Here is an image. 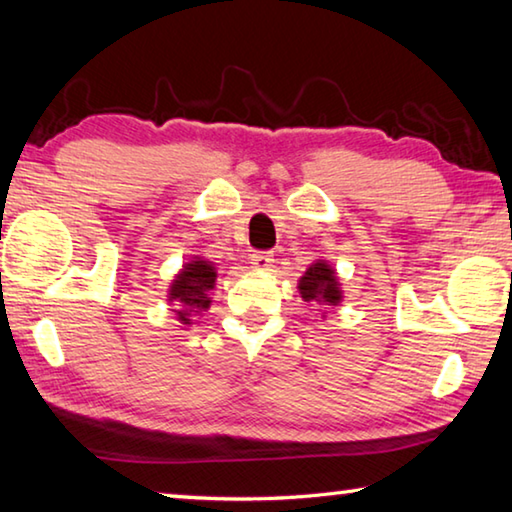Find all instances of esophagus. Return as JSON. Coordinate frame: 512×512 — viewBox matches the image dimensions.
I'll list each match as a JSON object with an SVG mask.
<instances>
[{
  "label": "esophagus",
  "instance_id": "34e87169",
  "mask_svg": "<svg viewBox=\"0 0 512 512\" xmlns=\"http://www.w3.org/2000/svg\"><path fill=\"white\" fill-rule=\"evenodd\" d=\"M250 264H253V268H257V271H268V268L273 266V255L271 253H255V255H250Z\"/></svg>",
  "mask_w": 512,
  "mask_h": 512
}]
</instances>
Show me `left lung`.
I'll list each match as a JSON object with an SVG mask.
<instances>
[{
	"mask_svg": "<svg viewBox=\"0 0 512 512\" xmlns=\"http://www.w3.org/2000/svg\"><path fill=\"white\" fill-rule=\"evenodd\" d=\"M300 298L305 302H316V305H329L336 307L341 302V284L336 280L334 268L329 266L325 259H318L311 264L305 275L298 282Z\"/></svg>",
	"mask_w": 512,
	"mask_h": 512,
	"instance_id": "1",
	"label": "left lung"
}]
</instances>
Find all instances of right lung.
<instances>
[{
    "label": "right lung",
    "mask_w": 512,
    "mask_h": 512,
    "mask_svg": "<svg viewBox=\"0 0 512 512\" xmlns=\"http://www.w3.org/2000/svg\"><path fill=\"white\" fill-rule=\"evenodd\" d=\"M216 282V268L212 262L194 257L183 266L169 289V302H176V316L183 325L192 323V314L210 307V291Z\"/></svg>",
    "instance_id": "add662e5"
}]
</instances>
